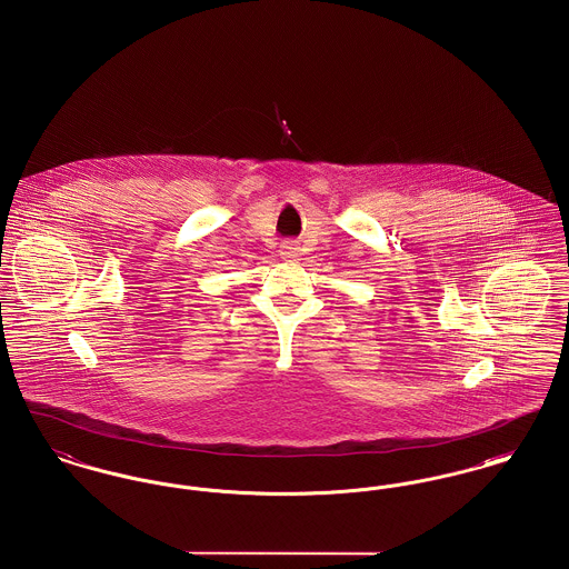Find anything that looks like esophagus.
Returning a JSON list of instances; mask_svg holds the SVG:
<instances>
[{
  "label": "esophagus",
  "instance_id": "34e87169",
  "mask_svg": "<svg viewBox=\"0 0 569 569\" xmlns=\"http://www.w3.org/2000/svg\"><path fill=\"white\" fill-rule=\"evenodd\" d=\"M281 256H283L286 260H297V258H299V249L292 247V244H283V247H281Z\"/></svg>",
  "mask_w": 569,
  "mask_h": 569
}]
</instances>
